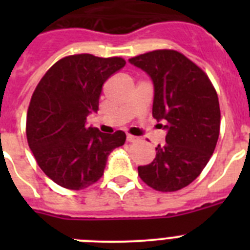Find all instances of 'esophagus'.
Masks as SVG:
<instances>
[{
    "label": "esophagus",
    "mask_w": 250,
    "mask_h": 250,
    "mask_svg": "<svg viewBox=\"0 0 250 250\" xmlns=\"http://www.w3.org/2000/svg\"><path fill=\"white\" fill-rule=\"evenodd\" d=\"M139 138H136V136L134 135H130V134H127L126 135V141H129V143H135V141H138Z\"/></svg>",
    "instance_id": "esophagus-1"
}]
</instances>
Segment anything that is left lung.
<instances>
[{
	"mask_svg": "<svg viewBox=\"0 0 250 250\" xmlns=\"http://www.w3.org/2000/svg\"><path fill=\"white\" fill-rule=\"evenodd\" d=\"M154 85L152 116L163 121L165 144L155 147L149 165L139 167L141 180L158 191H175L198 178L219 138L220 109L209 77L174 50H156L129 60Z\"/></svg>",
	"mask_w": 250,
	"mask_h": 250,
	"instance_id": "left-lung-1",
	"label": "left lung"
}]
</instances>
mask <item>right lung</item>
I'll use <instances>...</instances> for the list:
<instances>
[{
	"mask_svg": "<svg viewBox=\"0 0 250 250\" xmlns=\"http://www.w3.org/2000/svg\"><path fill=\"white\" fill-rule=\"evenodd\" d=\"M121 57L72 55L57 61L31 98L26 121L28 146L39 167L60 187L80 190L103 176L110 152L124 145V131L86 127L99 110L103 85L125 66Z\"/></svg>",
	"mask_w": 250,
	"mask_h": 250,
	"instance_id": "obj_1",
	"label": "right lung"
}]
</instances>
